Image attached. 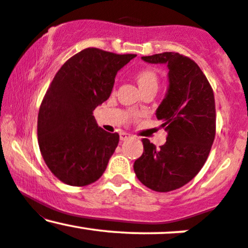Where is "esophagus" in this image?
I'll use <instances>...</instances> for the list:
<instances>
[{"label": "esophagus", "instance_id": "esophagus-1", "mask_svg": "<svg viewBox=\"0 0 248 248\" xmlns=\"http://www.w3.org/2000/svg\"><path fill=\"white\" fill-rule=\"evenodd\" d=\"M130 138H132V135H130V134H128L126 132H121L120 133V140L121 141H126V140H128V139H130Z\"/></svg>", "mask_w": 248, "mask_h": 248}]
</instances>
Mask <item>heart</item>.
<instances>
[{"instance_id":"heart-1","label":"heart","mask_w":248,"mask_h":248,"mask_svg":"<svg viewBox=\"0 0 248 248\" xmlns=\"http://www.w3.org/2000/svg\"><path fill=\"white\" fill-rule=\"evenodd\" d=\"M134 79L140 88L141 93L148 90L157 91L160 86V76L153 67H142L134 73Z\"/></svg>"}]
</instances>
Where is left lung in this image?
<instances>
[{"mask_svg":"<svg viewBox=\"0 0 248 248\" xmlns=\"http://www.w3.org/2000/svg\"><path fill=\"white\" fill-rule=\"evenodd\" d=\"M152 64H167L169 90L156 110L167 130V142L156 148L143 139V154L134 163L142 184L169 192L189 183L207 160L216 136L213 90L201 67L178 52L142 57Z\"/></svg>","mask_w":248,"mask_h":248,"instance_id":"8db88e82","label":"left lung"}]
</instances>
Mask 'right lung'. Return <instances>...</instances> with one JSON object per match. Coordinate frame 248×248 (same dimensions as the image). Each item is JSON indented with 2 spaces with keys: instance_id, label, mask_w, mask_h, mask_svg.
<instances>
[{
  "instance_id": "add662e5",
  "label": "right lung",
  "mask_w": 248,
  "mask_h": 248,
  "mask_svg": "<svg viewBox=\"0 0 248 248\" xmlns=\"http://www.w3.org/2000/svg\"><path fill=\"white\" fill-rule=\"evenodd\" d=\"M134 57L87 47L56 73L39 107L37 136L43 160L62 183L88 186L106 170L120 138L98 127L93 110L109 98L116 73Z\"/></svg>"
}]
</instances>
